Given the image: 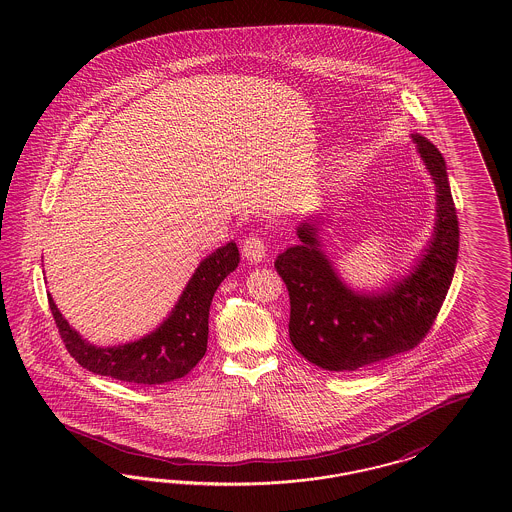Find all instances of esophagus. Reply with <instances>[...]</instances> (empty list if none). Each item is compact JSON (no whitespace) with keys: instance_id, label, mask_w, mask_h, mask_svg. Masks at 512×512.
Segmentation results:
<instances>
[{"instance_id":"obj_1","label":"esophagus","mask_w":512,"mask_h":512,"mask_svg":"<svg viewBox=\"0 0 512 512\" xmlns=\"http://www.w3.org/2000/svg\"><path fill=\"white\" fill-rule=\"evenodd\" d=\"M244 257L251 263H261L267 257V245L261 236H249L242 244Z\"/></svg>"}]
</instances>
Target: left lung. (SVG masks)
<instances>
[{"instance_id": "left-lung-1", "label": "left lung", "mask_w": 512, "mask_h": 512, "mask_svg": "<svg viewBox=\"0 0 512 512\" xmlns=\"http://www.w3.org/2000/svg\"><path fill=\"white\" fill-rule=\"evenodd\" d=\"M436 184L434 232L413 270L380 292H357L322 251L318 217L297 226L299 244L274 268L290 292V340L313 365L334 372L372 366L418 345L451 286L459 255V220L438 147L411 134Z\"/></svg>"}]
</instances>
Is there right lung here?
I'll use <instances>...</instances> for the list:
<instances>
[{
	"mask_svg": "<svg viewBox=\"0 0 512 512\" xmlns=\"http://www.w3.org/2000/svg\"><path fill=\"white\" fill-rule=\"evenodd\" d=\"M238 263L240 251L234 242L215 249L195 268L169 317L144 338L122 345L98 347L84 340L48 293L49 309L65 347L78 365L121 382L157 386L186 376L205 355L213 295Z\"/></svg>",
	"mask_w": 512,
	"mask_h": 512,
	"instance_id": "obj_1",
	"label": "right lung"
}]
</instances>
